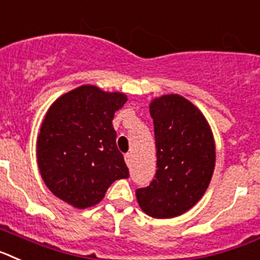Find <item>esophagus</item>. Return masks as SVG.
I'll return each mask as SVG.
<instances>
[{"label":"esophagus","instance_id":"34e87169","mask_svg":"<svg viewBox=\"0 0 260 260\" xmlns=\"http://www.w3.org/2000/svg\"><path fill=\"white\" fill-rule=\"evenodd\" d=\"M124 159H125V164L128 165V168H131L132 166V154L127 153V154L124 155Z\"/></svg>","mask_w":260,"mask_h":260}]
</instances>
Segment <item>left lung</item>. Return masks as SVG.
Instances as JSON below:
<instances>
[{
    "mask_svg": "<svg viewBox=\"0 0 260 260\" xmlns=\"http://www.w3.org/2000/svg\"><path fill=\"white\" fill-rule=\"evenodd\" d=\"M154 124L157 171L148 187L136 189L149 216L171 218L202 199L214 170L216 152L203 114L183 96L164 95L150 103Z\"/></svg>",
    "mask_w": 260,
    "mask_h": 260,
    "instance_id": "left-lung-1",
    "label": "left lung"
}]
</instances>
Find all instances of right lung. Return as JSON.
<instances>
[{
    "mask_svg": "<svg viewBox=\"0 0 260 260\" xmlns=\"http://www.w3.org/2000/svg\"><path fill=\"white\" fill-rule=\"evenodd\" d=\"M127 102L121 92L83 85L49 107L36 145L38 165L51 192L87 208L105 198L115 180L129 177L116 146L112 119Z\"/></svg>",
    "mask_w": 260,
    "mask_h": 260,
    "instance_id": "1",
    "label": "right lung"
}]
</instances>
